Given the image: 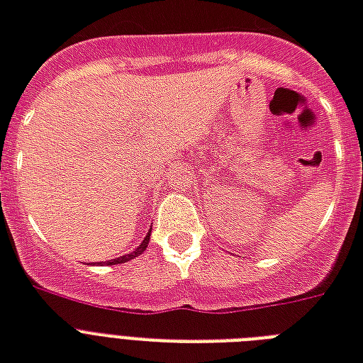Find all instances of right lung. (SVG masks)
I'll return each instance as SVG.
<instances>
[{"label": "right lung", "mask_w": 363, "mask_h": 363, "mask_svg": "<svg viewBox=\"0 0 363 363\" xmlns=\"http://www.w3.org/2000/svg\"><path fill=\"white\" fill-rule=\"evenodd\" d=\"M150 237H151V231L145 235V238L142 240V244H140V246H138L134 252H130V254H126V255H121V257H117V259H109L106 265H119V263H126V261L134 259V257H138L140 254H143V252H145V248H147V244H150Z\"/></svg>", "instance_id": "right-lung-1"}]
</instances>
